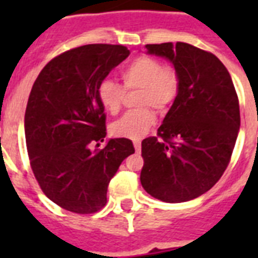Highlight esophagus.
<instances>
[{
	"instance_id": "34e87169",
	"label": "esophagus",
	"mask_w": 258,
	"mask_h": 258,
	"mask_svg": "<svg viewBox=\"0 0 258 258\" xmlns=\"http://www.w3.org/2000/svg\"><path fill=\"white\" fill-rule=\"evenodd\" d=\"M134 147H135V151H137V153H141V149H142L141 142H134Z\"/></svg>"
}]
</instances>
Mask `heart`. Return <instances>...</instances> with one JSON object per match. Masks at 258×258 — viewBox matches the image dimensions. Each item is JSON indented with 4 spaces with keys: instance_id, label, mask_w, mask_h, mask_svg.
Here are the masks:
<instances>
[{
    "instance_id": "1",
    "label": "heart",
    "mask_w": 258,
    "mask_h": 258,
    "mask_svg": "<svg viewBox=\"0 0 258 258\" xmlns=\"http://www.w3.org/2000/svg\"><path fill=\"white\" fill-rule=\"evenodd\" d=\"M120 76L125 91L141 89L137 105L143 108L130 111L112 123L111 134L116 138L139 141L157 123V116L150 107L165 112L178 95L179 78L174 68L162 66L158 58L151 56H139L133 60ZM97 96L107 112L116 115L123 104L124 90L116 82L104 79L97 87Z\"/></svg>"
}]
</instances>
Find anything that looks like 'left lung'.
<instances>
[{
    "label": "left lung",
    "instance_id": "obj_1",
    "mask_svg": "<svg viewBox=\"0 0 258 258\" xmlns=\"http://www.w3.org/2000/svg\"><path fill=\"white\" fill-rule=\"evenodd\" d=\"M169 60L179 91L158 137L142 142L141 183L170 204L194 200L218 182L240 131V105L228 70L214 54L186 42L146 45Z\"/></svg>",
    "mask_w": 258,
    "mask_h": 258
}]
</instances>
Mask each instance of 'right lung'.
<instances>
[{"label": "right lung", "mask_w": 258, "mask_h": 258, "mask_svg": "<svg viewBox=\"0 0 258 258\" xmlns=\"http://www.w3.org/2000/svg\"><path fill=\"white\" fill-rule=\"evenodd\" d=\"M128 54L123 45L79 46L50 60L32 87L25 111L30 166L44 194L68 212L100 210L111 178L135 153L125 138L89 149L107 135L97 87Z\"/></svg>", "instance_id": "obj_1"}]
</instances>
